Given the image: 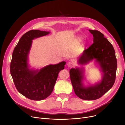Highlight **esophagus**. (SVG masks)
<instances>
[{"label":"esophagus","instance_id":"1","mask_svg":"<svg viewBox=\"0 0 125 125\" xmlns=\"http://www.w3.org/2000/svg\"><path fill=\"white\" fill-rule=\"evenodd\" d=\"M73 63H72L71 62H69L67 63V66L69 67H71L73 66Z\"/></svg>","mask_w":125,"mask_h":125}]
</instances>
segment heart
I'll list each match as a JSON object with an SVG mask.
<instances>
[{
	"instance_id": "heart-1",
	"label": "heart",
	"mask_w": 125,
	"mask_h": 125,
	"mask_svg": "<svg viewBox=\"0 0 125 125\" xmlns=\"http://www.w3.org/2000/svg\"><path fill=\"white\" fill-rule=\"evenodd\" d=\"M81 38H77L76 39V42H81Z\"/></svg>"
}]
</instances>
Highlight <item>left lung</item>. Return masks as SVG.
<instances>
[{"label": "left lung", "mask_w": 125, "mask_h": 125, "mask_svg": "<svg viewBox=\"0 0 125 125\" xmlns=\"http://www.w3.org/2000/svg\"><path fill=\"white\" fill-rule=\"evenodd\" d=\"M93 36V43L85 50L77 59V63L86 65L94 60L102 73V79L94 84L85 86L84 71L83 67L71 68L69 71L70 80L74 93L80 98L94 100L102 97L110 90L115 80L117 60L113 45L97 30H89Z\"/></svg>", "instance_id": "left-lung-1"}]
</instances>
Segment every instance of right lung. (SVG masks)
Segmentation results:
<instances>
[{
  "label": "right lung",
  "mask_w": 125,
  "mask_h": 125,
  "mask_svg": "<svg viewBox=\"0 0 125 125\" xmlns=\"http://www.w3.org/2000/svg\"><path fill=\"white\" fill-rule=\"evenodd\" d=\"M50 33L39 30L28 31L20 39L12 52L10 72L13 81L19 92L31 100H42L51 94L58 73L66 64L62 61L40 69L30 68L28 56L32 40Z\"/></svg>",
  "instance_id": "obj_1"
}]
</instances>
